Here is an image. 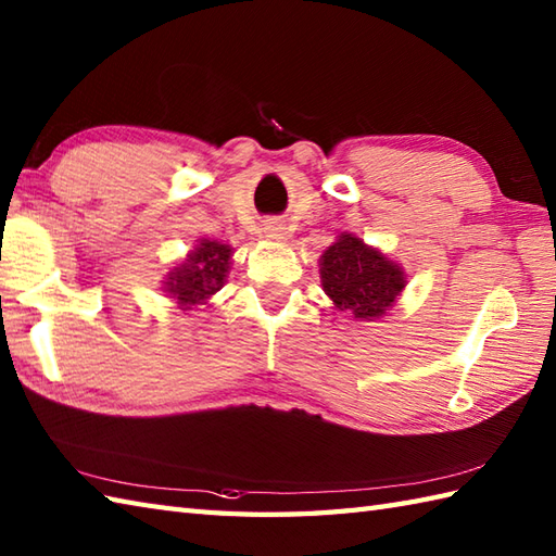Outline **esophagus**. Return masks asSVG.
Segmentation results:
<instances>
[{"instance_id": "obj_1", "label": "esophagus", "mask_w": 556, "mask_h": 556, "mask_svg": "<svg viewBox=\"0 0 556 556\" xmlns=\"http://www.w3.org/2000/svg\"><path fill=\"white\" fill-rule=\"evenodd\" d=\"M271 231H277V229H269V233H271ZM271 236H277V233H271Z\"/></svg>"}]
</instances>
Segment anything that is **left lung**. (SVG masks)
<instances>
[{
  "label": "left lung",
  "instance_id": "obj_1",
  "mask_svg": "<svg viewBox=\"0 0 556 556\" xmlns=\"http://www.w3.org/2000/svg\"><path fill=\"white\" fill-rule=\"evenodd\" d=\"M323 289L339 311L356 317H380L404 289V271L380 251L351 233H341L320 260Z\"/></svg>",
  "mask_w": 556,
  "mask_h": 556
}]
</instances>
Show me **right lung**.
Here are the masks:
<instances>
[{"instance_id": "add662e5", "label": "right lung", "mask_w": 556, "mask_h": 556, "mask_svg": "<svg viewBox=\"0 0 556 556\" xmlns=\"http://www.w3.org/2000/svg\"><path fill=\"white\" fill-rule=\"evenodd\" d=\"M231 263V248L219 241H203L195 251L188 255L181 267H176L169 281L167 291L172 299L184 305V311L191 308V305L203 303L210 299L222 285L224 277L229 271Z\"/></svg>"}]
</instances>
